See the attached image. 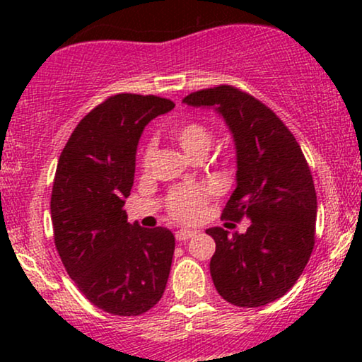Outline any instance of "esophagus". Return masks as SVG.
<instances>
[{
    "instance_id": "34e87169",
    "label": "esophagus",
    "mask_w": 362,
    "mask_h": 362,
    "mask_svg": "<svg viewBox=\"0 0 362 362\" xmlns=\"http://www.w3.org/2000/svg\"><path fill=\"white\" fill-rule=\"evenodd\" d=\"M197 234V230H189V229H181L176 232V239L180 242H186L191 237H194Z\"/></svg>"
}]
</instances>
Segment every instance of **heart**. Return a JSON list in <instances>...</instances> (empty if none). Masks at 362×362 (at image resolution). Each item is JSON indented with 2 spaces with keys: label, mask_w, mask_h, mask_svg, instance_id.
<instances>
[{
  "label": "heart",
  "mask_w": 362,
  "mask_h": 362,
  "mask_svg": "<svg viewBox=\"0 0 362 362\" xmlns=\"http://www.w3.org/2000/svg\"><path fill=\"white\" fill-rule=\"evenodd\" d=\"M170 135L189 156L206 155L212 145V133L199 122H185L173 127ZM155 156V143L150 141L141 155V166L148 170ZM211 189L207 186H185L171 192L168 209L177 221H194L202 214Z\"/></svg>",
  "instance_id": "heart-1"
}]
</instances>
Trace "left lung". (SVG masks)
Instances as JSON below:
<instances>
[{
	"instance_id": "left-lung-1",
	"label": "left lung",
	"mask_w": 362,
	"mask_h": 362,
	"mask_svg": "<svg viewBox=\"0 0 362 362\" xmlns=\"http://www.w3.org/2000/svg\"><path fill=\"white\" fill-rule=\"evenodd\" d=\"M182 103L214 108L224 118L234 138L237 186L222 214L250 221L244 234L206 230L216 242L212 281L232 305L264 306L296 284L313 252L318 204L308 163L284 122L239 88H206Z\"/></svg>"
}]
</instances>
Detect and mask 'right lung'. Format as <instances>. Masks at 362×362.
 Masks as SVG:
<instances>
[{"mask_svg":"<svg viewBox=\"0 0 362 362\" xmlns=\"http://www.w3.org/2000/svg\"><path fill=\"white\" fill-rule=\"evenodd\" d=\"M168 98L118 93L78 122L59 158L51 196L54 242L67 274L107 313L138 316L165 293L175 235L145 229L123 209L135 180L138 141Z\"/></svg>","mask_w":362,"mask_h":362,"instance_id":"right-lung-1","label":"right lung"}]
</instances>
